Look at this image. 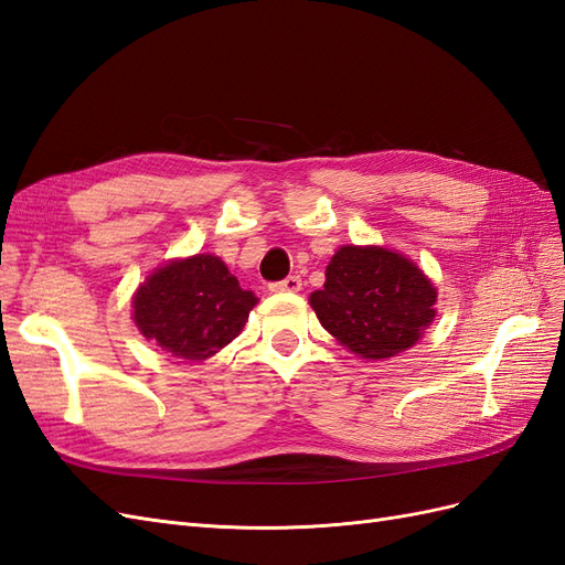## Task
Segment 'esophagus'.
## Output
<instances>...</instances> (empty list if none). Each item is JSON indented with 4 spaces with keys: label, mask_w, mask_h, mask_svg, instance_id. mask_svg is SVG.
<instances>
[{
    "label": "esophagus",
    "mask_w": 565,
    "mask_h": 565,
    "mask_svg": "<svg viewBox=\"0 0 565 565\" xmlns=\"http://www.w3.org/2000/svg\"><path fill=\"white\" fill-rule=\"evenodd\" d=\"M268 289H270V292H299V289H301V278L299 276H287L280 282L268 285Z\"/></svg>",
    "instance_id": "1"
}]
</instances>
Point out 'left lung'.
<instances>
[{"label":"left lung","mask_w":565,"mask_h":565,"mask_svg":"<svg viewBox=\"0 0 565 565\" xmlns=\"http://www.w3.org/2000/svg\"><path fill=\"white\" fill-rule=\"evenodd\" d=\"M309 301L322 328L367 361L415 347L436 318V287L424 270L377 245L339 247Z\"/></svg>","instance_id":"1"}]
</instances>
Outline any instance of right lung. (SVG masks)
<instances>
[{"instance_id":"obj_1","label":"right lung","mask_w":565,"mask_h":565,"mask_svg":"<svg viewBox=\"0 0 565 565\" xmlns=\"http://www.w3.org/2000/svg\"><path fill=\"white\" fill-rule=\"evenodd\" d=\"M256 301L218 256L195 254L152 270L131 306L146 339L183 361H207L243 332Z\"/></svg>"}]
</instances>
